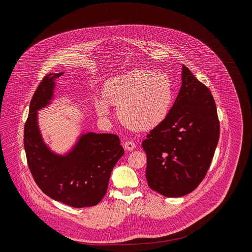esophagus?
I'll return each instance as SVG.
<instances>
[{
	"mask_svg": "<svg viewBox=\"0 0 252 252\" xmlns=\"http://www.w3.org/2000/svg\"><path fill=\"white\" fill-rule=\"evenodd\" d=\"M124 148H125L126 150H128V151H131V150H133V149L136 148V144H135L134 142H132V141H127V142H125V144H124Z\"/></svg>",
	"mask_w": 252,
	"mask_h": 252,
	"instance_id": "1",
	"label": "esophagus"
}]
</instances>
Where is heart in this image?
<instances>
[{"instance_id": "heart-1", "label": "heart", "mask_w": 252, "mask_h": 252, "mask_svg": "<svg viewBox=\"0 0 252 252\" xmlns=\"http://www.w3.org/2000/svg\"><path fill=\"white\" fill-rule=\"evenodd\" d=\"M173 101V82L168 74L135 69L108 79L103 99L96 101V110L99 116L108 118L109 105L116 106L122 123L139 131H149L166 119Z\"/></svg>"}]
</instances>
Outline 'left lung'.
I'll return each instance as SVG.
<instances>
[{"label": "left lung", "mask_w": 252, "mask_h": 252, "mask_svg": "<svg viewBox=\"0 0 252 252\" xmlns=\"http://www.w3.org/2000/svg\"><path fill=\"white\" fill-rule=\"evenodd\" d=\"M219 140V120L210 89L182 65L181 87L166 119L143 142L148 186L181 197L204 180Z\"/></svg>", "instance_id": "obj_1"}]
</instances>
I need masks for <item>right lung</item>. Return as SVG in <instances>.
<instances>
[{
	"mask_svg": "<svg viewBox=\"0 0 252 252\" xmlns=\"http://www.w3.org/2000/svg\"><path fill=\"white\" fill-rule=\"evenodd\" d=\"M64 72L48 73L36 88L24 126V148L30 172L40 190L72 208L93 207L108 190L111 171L124 154L114 134H82L72 150L59 155L44 144L37 110L53 99L55 79Z\"/></svg>",
	"mask_w": 252,
	"mask_h": 252,
	"instance_id": "add662e5",
	"label": "right lung"
}]
</instances>
